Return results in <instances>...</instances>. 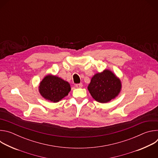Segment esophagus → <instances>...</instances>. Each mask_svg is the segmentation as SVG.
<instances>
[{
	"instance_id": "1",
	"label": "esophagus",
	"mask_w": 158,
	"mask_h": 158,
	"mask_svg": "<svg viewBox=\"0 0 158 158\" xmlns=\"http://www.w3.org/2000/svg\"><path fill=\"white\" fill-rule=\"evenodd\" d=\"M76 87L77 88H81L82 87V83H79V84H76Z\"/></svg>"
}]
</instances>
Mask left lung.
Returning a JSON list of instances; mask_svg holds the SVG:
<instances>
[{
  "mask_svg": "<svg viewBox=\"0 0 158 158\" xmlns=\"http://www.w3.org/2000/svg\"><path fill=\"white\" fill-rule=\"evenodd\" d=\"M87 89L96 101L105 103L119 94L121 84L120 80L111 71L104 70L93 77Z\"/></svg>",
  "mask_w": 158,
  "mask_h": 158,
  "instance_id": "obj_1",
  "label": "left lung"
}]
</instances>
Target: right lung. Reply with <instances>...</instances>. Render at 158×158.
Returning <instances> with one entry per match:
<instances>
[{"mask_svg": "<svg viewBox=\"0 0 158 158\" xmlns=\"http://www.w3.org/2000/svg\"><path fill=\"white\" fill-rule=\"evenodd\" d=\"M70 91L68 82L51 75L45 77L39 85V92L42 97L53 102H59L68 95Z\"/></svg>", "mask_w": 158, "mask_h": 158, "instance_id": "obj_1", "label": "right lung"}]
</instances>
